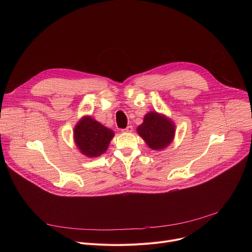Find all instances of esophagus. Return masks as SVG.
I'll list each match as a JSON object with an SVG mask.
<instances>
[{
	"label": "esophagus",
	"mask_w": 252,
	"mask_h": 252,
	"mask_svg": "<svg viewBox=\"0 0 252 252\" xmlns=\"http://www.w3.org/2000/svg\"><path fill=\"white\" fill-rule=\"evenodd\" d=\"M124 132H131L132 131V126H127L126 128L122 129Z\"/></svg>",
	"instance_id": "34e87169"
}]
</instances>
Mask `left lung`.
<instances>
[{"instance_id": "8db88e82", "label": "left lung", "mask_w": 252, "mask_h": 252, "mask_svg": "<svg viewBox=\"0 0 252 252\" xmlns=\"http://www.w3.org/2000/svg\"><path fill=\"white\" fill-rule=\"evenodd\" d=\"M137 132L151 149L158 151L169 145L175 130L171 121L158 113L151 112L146 115L143 123L137 127Z\"/></svg>"}]
</instances>
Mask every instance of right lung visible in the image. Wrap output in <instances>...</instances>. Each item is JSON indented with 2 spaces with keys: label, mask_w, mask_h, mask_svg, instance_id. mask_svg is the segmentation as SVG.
<instances>
[{
  "label": "right lung",
  "mask_w": 252,
  "mask_h": 252,
  "mask_svg": "<svg viewBox=\"0 0 252 252\" xmlns=\"http://www.w3.org/2000/svg\"><path fill=\"white\" fill-rule=\"evenodd\" d=\"M75 141L87 157L94 158L103 154L115 133L91 117L83 118L75 127Z\"/></svg>",
  "instance_id": "obj_1"
}]
</instances>
